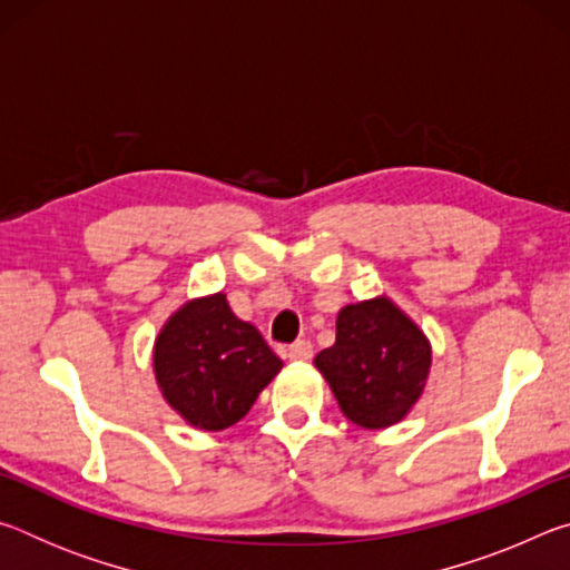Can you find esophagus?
Segmentation results:
<instances>
[{
	"label": "esophagus",
	"mask_w": 570,
	"mask_h": 570,
	"mask_svg": "<svg viewBox=\"0 0 570 570\" xmlns=\"http://www.w3.org/2000/svg\"><path fill=\"white\" fill-rule=\"evenodd\" d=\"M312 354H314L312 342H306V340H298L286 350V356H288V360H294V362H308V360H312Z\"/></svg>",
	"instance_id": "obj_1"
}]
</instances>
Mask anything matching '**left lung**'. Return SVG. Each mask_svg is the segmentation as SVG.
I'll list each match as a JSON object with an SVG mask.
<instances>
[{
  "mask_svg": "<svg viewBox=\"0 0 570 570\" xmlns=\"http://www.w3.org/2000/svg\"><path fill=\"white\" fill-rule=\"evenodd\" d=\"M430 342L390 298L344 306L336 342L316 354V370L354 424L390 428L420 400L430 374Z\"/></svg>",
  "mask_w": 570,
  "mask_h": 570,
  "instance_id": "1",
  "label": "left lung"
}]
</instances>
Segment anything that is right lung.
Here are the masks:
<instances>
[{
  "mask_svg": "<svg viewBox=\"0 0 570 570\" xmlns=\"http://www.w3.org/2000/svg\"><path fill=\"white\" fill-rule=\"evenodd\" d=\"M156 380L163 397L200 430H226L282 370L254 324L230 312L226 294L180 306L156 340Z\"/></svg>",
  "mask_w": 570,
  "mask_h": 570,
  "instance_id": "obj_1",
  "label": "right lung"
}]
</instances>
